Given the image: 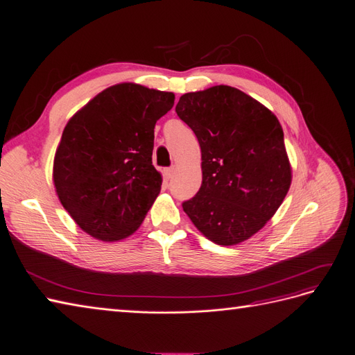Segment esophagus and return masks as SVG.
I'll return each instance as SVG.
<instances>
[{
  "instance_id": "34e87169",
  "label": "esophagus",
  "mask_w": 355,
  "mask_h": 355,
  "mask_svg": "<svg viewBox=\"0 0 355 355\" xmlns=\"http://www.w3.org/2000/svg\"><path fill=\"white\" fill-rule=\"evenodd\" d=\"M174 174H175V166H171V168H166V169H165L166 178H171Z\"/></svg>"
}]
</instances>
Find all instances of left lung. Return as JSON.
<instances>
[{
	"label": "left lung",
	"instance_id": "left-lung-1",
	"mask_svg": "<svg viewBox=\"0 0 355 355\" xmlns=\"http://www.w3.org/2000/svg\"><path fill=\"white\" fill-rule=\"evenodd\" d=\"M175 112L202 150V186L182 209L219 245L248 240L278 211L291 186L278 118L224 85L182 95Z\"/></svg>",
	"mask_w": 355,
	"mask_h": 355
}]
</instances>
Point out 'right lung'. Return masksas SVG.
<instances>
[{
	"label": "right lung",
	"instance_id": "1",
	"mask_svg": "<svg viewBox=\"0 0 355 355\" xmlns=\"http://www.w3.org/2000/svg\"><path fill=\"white\" fill-rule=\"evenodd\" d=\"M174 94L120 83L102 90L65 125L54 159L58 199L92 237L133 234L161 191L152 165L155 124Z\"/></svg>",
	"mask_w": 355,
	"mask_h": 355
}]
</instances>
